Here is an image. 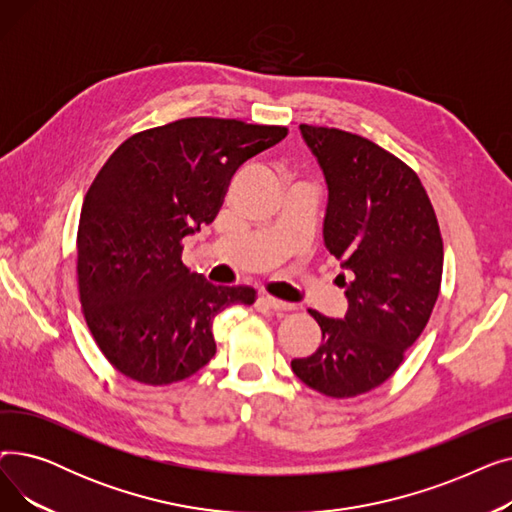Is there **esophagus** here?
<instances>
[{
  "label": "esophagus",
  "mask_w": 512,
  "mask_h": 512,
  "mask_svg": "<svg viewBox=\"0 0 512 512\" xmlns=\"http://www.w3.org/2000/svg\"><path fill=\"white\" fill-rule=\"evenodd\" d=\"M261 303H263L265 307L274 309V311H292V309H294V305H290V303H284V301H280V299H274V297H261Z\"/></svg>",
  "instance_id": "34e87169"
}]
</instances>
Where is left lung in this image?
<instances>
[{"mask_svg":"<svg viewBox=\"0 0 512 512\" xmlns=\"http://www.w3.org/2000/svg\"><path fill=\"white\" fill-rule=\"evenodd\" d=\"M326 176L324 242L348 274L344 319L309 309L321 344L290 367L309 388L351 398L384 384L421 336L440 294L444 247L419 176L359 134L301 124Z\"/></svg>","mask_w":512,"mask_h":512,"instance_id":"1","label":"left lung"}]
</instances>
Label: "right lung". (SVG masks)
Returning <instances> with one entry per match:
<instances>
[{
  "mask_svg": "<svg viewBox=\"0 0 512 512\" xmlns=\"http://www.w3.org/2000/svg\"><path fill=\"white\" fill-rule=\"evenodd\" d=\"M286 126L184 118L132 134L83 203L76 274L87 326L126 378L166 386L215 355L213 317L253 305L251 286H213L182 263V238L211 224L234 172Z\"/></svg>",
  "mask_w": 512,
  "mask_h": 512,
  "instance_id": "right-lung-1",
  "label": "right lung"
}]
</instances>
